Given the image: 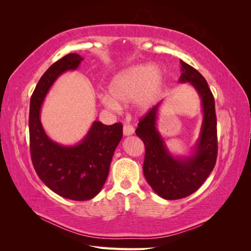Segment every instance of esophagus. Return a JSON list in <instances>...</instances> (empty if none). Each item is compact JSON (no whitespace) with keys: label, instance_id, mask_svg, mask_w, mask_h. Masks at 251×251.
Listing matches in <instances>:
<instances>
[{"label":"esophagus","instance_id":"obj_1","mask_svg":"<svg viewBox=\"0 0 251 251\" xmlns=\"http://www.w3.org/2000/svg\"><path fill=\"white\" fill-rule=\"evenodd\" d=\"M135 132V128L131 125H125L124 126V135L125 136H130L133 135Z\"/></svg>","mask_w":251,"mask_h":251}]
</instances>
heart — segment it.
Listing matches in <instances>:
<instances>
[{
	"label": "heart",
	"mask_w": 251,
	"mask_h": 251,
	"mask_svg": "<svg viewBox=\"0 0 251 251\" xmlns=\"http://www.w3.org/2000/svg\"><path fill=\"white\" fill-rule=\"evenodd\" d=\"M164 82L162 71L151 64L137 65L119 72L113 77L108 93L100 95L103 105L118 110V102H130L135 100V108L146 113L156 104Z\"/></svg>",
	"instance_id": "1"
}]
</instances>
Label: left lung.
<instances>
[{
    "instance_id": "8db88e82",
    "label": "left lung",
    "mask_w": 251,
    "mask_h": 251,
    "mask_svg": "<svg viewBox=\"0 0 251 251\" xmlns=\"http://www.w3.org/2000/svg\"><path fill=\"white\" fill-rule=\"evenodd\" d=\"M180 64L179 82L191 83L198 92L202 103L203 120L192 155L176 157L166 147L163 137L157 130L158 111L161 101L151 109L136 128V135L146 147L144 177L153 191L166 200L182 199L195 193L214 170L218 154L214 95L201 73L183 60H180Z\"/></svg>"
}]
</instances>
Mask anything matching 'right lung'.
<instances>
[{"instance_id":"right-lung-1","label":"right lung","mask_w":251,"mask_h":251,"mask_svg":"<svg viewBox=\"0 0 251 251\" xmlns=\"http://www.w3.org/2000/svg\"><path fill=\"white\" fill-rule=\"evenodd\" d=\"M83 58L70 53L51 65L37 82L30 100V153L37 176L52 192L74 201L94 198L108 178L113 154L123 138L120 123L105 126L94 121L83 139L75 146L51 140L41 123V108L58 76L76 70Z\"/></svg>"}]
</instances>
